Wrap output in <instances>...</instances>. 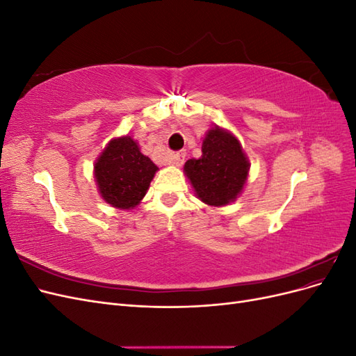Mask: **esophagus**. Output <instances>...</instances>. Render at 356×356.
Segmentation results:
<instances>
[{
  "label": "esophagus",
  "instance_id": "1",
  "mask_svg": "<svg viewBox=\"0 0 356 356\" xmlns=\"http://www.w3.org/2000/svg\"><path fill=\"white\" fill-rule=\"evenodd\" d=\"M184 160H186V152H177L172 154V163L175 166H181L184 163Z\"/></svg>",
  "mask_w": 356,
  "mask_h": 356
}]
</instances>
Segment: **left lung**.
I'll use <instances>...</instances> for the list:
<instances>
[{"instance_id":"obj_1","label":"left lung","mask_w":356,"mask_h":356,"mask_svg":"<svg viewBox=\"0 0 356 356\" xmlns=\"http://www.w3.org/2000/svg\"><path fill=\"white\" fill-rule=\"evenodd\" d=\"M184 172L203 203L224 207L242 193L250 161L238 138L215 126L203 138L202 156L187 160Z\"/></svg>"}]
</instances>
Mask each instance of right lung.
<instances>
[{
	"label": "right lung",
	"instance_id": "add662e5",
	"mask_svg": "<svg viewBox=\"0 0 356 356\" xmlns=\"http://www.w3.org/2000/svg\"><path fill=\"white\" fill-rule=\"evenodd\" d=\"M157 170L131 136L111 139L95 161L101 196L117 209H134L144 199Z\"/></svg>",
	"mask_w": 356,
	"mask_h": 356
}]
</instances>
